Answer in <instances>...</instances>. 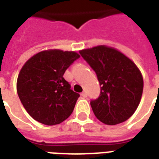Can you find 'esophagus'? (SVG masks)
<instances>
[{
	"label": "esophagus",
	"instance_id": "1",
	"mask_svg": "<svg viewBox=\"0 0 159 159\" xmlns=\"http://www.w3.org/2000/svg\"><path fill=\"white\" fill-rule=\"evenodd\" d=\"M81 96H82V97H83V98H87V92H82V94H81Z\"/></svg>",
	"mask_w": 159,
	"mask_h": 159
}]
</instances>
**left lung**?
Returning <instances> with one entry per match:
<instances>
[{
	"label": "left lung",
	"instance_id": "obj_1",
	"mask_svg": "<svg viewBox=\"0 0 159 159\" xmlns=\"http://www.w3.org/2000/svg\"><path fill=\"white\" fill-rule=\"evenodd\" d=\"M79 53L95 71L101 86L99 97L90 102L96 117L109 125L127 120L143 93V77L137 66L120 51L104 45Z\"/></svg>",
	"mask_w": 159,
	"mask_h": 159
}]
</instances>
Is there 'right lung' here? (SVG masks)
Here are the masks:
<instances>
[{
  "label": "right lung",
  "mask_w": 159,
  "mask_h": 159,
  "mask_svg": "<svg viewBox=\"0 0 159 159\" xmlns=\"http://www.w3.org/2000/svg\"><path fill=\"white\" fill-rule=\"evenodd\" d=\"M78 53L58 49L42 51L25 63L17 79V93L30 116L54 125L71 116L80 95L63 78Z\"/></svg>",
  "instance_id": "1"
}]
</instances>
